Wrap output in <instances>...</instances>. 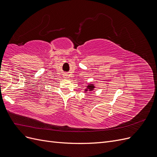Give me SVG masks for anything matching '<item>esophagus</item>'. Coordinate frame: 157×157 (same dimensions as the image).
Returning a JSON list of instances; mask_svg holds the SVG:
<instances>
[{
  "mask_svg": "<svg viewBox=\"0 0 157 157\" xmlns=\"http://www.w3.org/2000/svg\"><path fill=\"white\" fill-rule=\"evenodd\" d=\"M67 77V75H64V77Z\"/></svg>",
  "mask_w": 157,
  "mask_h": 157,
  "instance_id": "1",
  "label": "esophagus"
}]
</instances>
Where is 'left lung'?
I'll return each instance as SVG.
<instances>
[{"label":"left lung","mask_w":157,"mask_h":157,"mask_svg":"<svg viewBox=\"0 0 157 157\" xmlns=\"http://www.w3.org/2000/svg\"><path fill=\"white\" fill-rule=\"evenodd\" d=\"M86 88L84 89V92L85 93H87L88 92H92L93 90L96 88V87H95L94 84H92V83H90V84H88L87 86H86Z\"/></svg>","instance_id":"left-lung-1"}]
</instances>
